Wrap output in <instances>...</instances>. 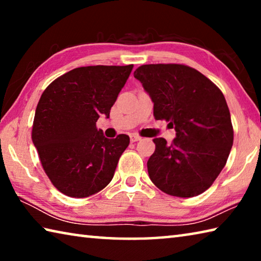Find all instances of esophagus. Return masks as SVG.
Masks as SVG:
<instances>
[{"mask_svg": "<svg viewBox=\"0 0 261 261\" xmlns=\"http://www.w3.org/2000/svg\"><path fill=\"white\" fill-rule=\"evenodd\" d=\"M130 139H131L132 143H136V141H138V140L141 139V137L138 136V135H135V134H134V135L130 136Z\"/></svg>", "mask_w": 261, "mask_h": 261, "instance_id": "obj_1", "label": "esophagus"}]
</instances>
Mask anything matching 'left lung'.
I'll return each mask as SVG.
<instances>
[{
  "label": "left lung",
  "mask_w": 261,
  "mask_h": 261,
  "mask_svg": "<svg viewBox=\"0 0 261 261\" xmlns=\"http://www.w3.org/2000/svg\"><path fill=\"white\" fill-rule=\"evenodd\" d=\"M135 78L154 103L155 120L175 127L176 138L153 139L149 178L167 194L190 198L205 192L226 166L233 143L228 105L220 88L183 64H145Z\"/></svg>",
  "instance_id": "8db88e82"
}]
</instances>
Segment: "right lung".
Instances as JSON below:
<instances>
[{"label": "right lung", "mask_w": 261, "mask_h": 261, "mask_svg": "<svg viewBox=\"0 0 261 261\" xmlns=\"http://www.w3.org/2000/svg\"><path fill=\"white\" fill-rule=\"evenodd\" d=\"M134 65L76 68L43 91L35 109L32 140L53 185L72 198L107 187L130 138L108 139L96 121L109 117Z\"/></svg>", "instance_id": "1"}]
</instances>
